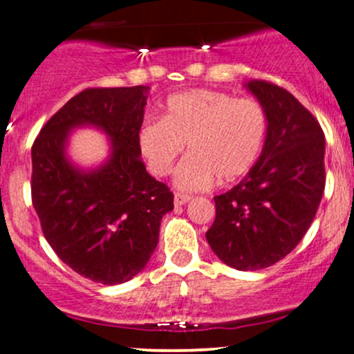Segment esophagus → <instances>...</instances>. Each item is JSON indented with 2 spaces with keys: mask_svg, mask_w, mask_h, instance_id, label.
Masks as SVG:
<instances>
[{
  "mask_svg": "<svg viewBox=\"0 0 354 354\" xmlns=\"http://www.w3.org/2000/svg\"><path fill=\"white\" fill-rule=\"evenodd\" d=\"M191 200L189 194H185V193H176L174 194V205L176 206H181V205H186Z\"/></svg>",
  "mask_w": 354,
  "mask_h": 354,
  "instance_id": "1",
  "label": "esophagus"
}]
</instances>
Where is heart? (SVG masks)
Here are the masks:
<instances>
[{
  "mask_svg": "<svg viewBox=\"0 0 354 354\" xmlns=\"http://www.w3.org/2000/svg\"><path fill=\"white\" fill-rule=\"evenodd\" d=\"M268 131L266 109L253 98H234L213 89H189L169 96L161 120L138 131V148L154 176H168L188 145L174 183L201 191L241 178L261 153Z\"/></svg>",
  "mask_w": 354,
  "mask_h": 354,
  "instance_id": "obj_1",
  "label": "heart"
}]
</instances>
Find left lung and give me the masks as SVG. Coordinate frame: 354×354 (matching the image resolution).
<instances>
[{
	"label": "left lung",
	"instance_id": "left-lung-1",
	"mask_svg": "<svg viewBox=\"0 0 354 354\" xmlns=\"http://www.w3.org/2000/svg\"><path fill=\"white\" fill-rule=\"evenodd\" d=\"M246 86L266 109L265 146L250 173L214 196L206 239L228 266L256 271L290 254L311 226L326 183L324 133L284 88L265 80Z\"/></svg>",
	"mask_w": 354,
	"mask_h": 354
}]
</instances>
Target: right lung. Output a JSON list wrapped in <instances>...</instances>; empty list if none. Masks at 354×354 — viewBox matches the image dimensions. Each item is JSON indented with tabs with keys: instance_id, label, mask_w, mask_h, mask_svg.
<instances>
[{
	"instance_id": "obj_1",
	"label": "right lung",
	"mask_w": 354,
	"mask_h": 354,
	"mask_svg": "<svg viewBox=\"0 0 354 354\" xmlns=\"http://www.w3.org/2000/svg\"><path fill=\"white\" fill-rule=\"evenodd\" d=\"M148 86L88 88L53 115L31 148V201L46 241L73 271L118 284L148 263L173 193L146 171L138 148ZM98 125L112 138V156L95 172L66 160L73 127Z\"/></svg>"
}]
</instances>
